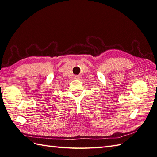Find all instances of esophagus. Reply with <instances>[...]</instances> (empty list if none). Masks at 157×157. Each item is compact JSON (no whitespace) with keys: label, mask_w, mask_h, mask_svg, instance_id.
I'll return each instance as SVG.
<instances>
[{"label":"esophagus","mask_w":157,"mask_h":157,"mask_svg":"<svg viewBox=\"0 0 157 157\" xmlns=\"http://www.w3.org/2000/svg\"><path fill=\"white\" fill-rule=\"evenodd\" d=\"M74 78H75V79H78V78H80V77L79 75H75V77H74Z\"/></svg>","instance_id":"34e87169"}]
</instances>
